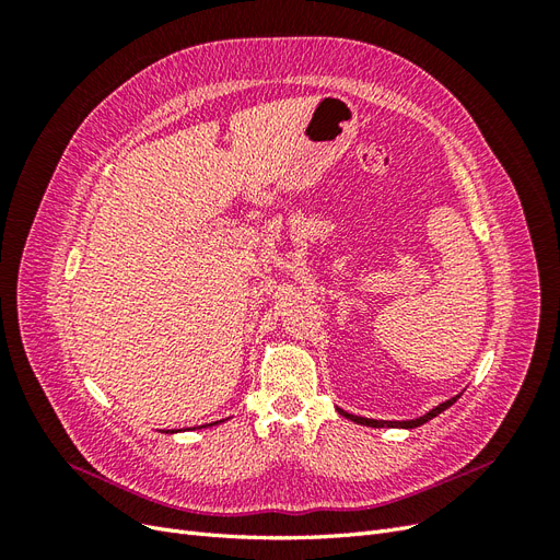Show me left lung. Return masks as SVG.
Wrapping results in <instances>:
<instances>
[{"mask_svg":"<svg viewBox=\"0 0 560 560\" xmlns=\"http://www.w3.org/2000/svg\"><path fill=\"white\" fill-rule=\"evenodd\" d=\"M457 397H460V395H457ZM457 397H453V399H448V401H444V404L434 406L432 411H428L425 416H420V418H416V420H374V418L352 416V413H348V411H343V409H338V413L346 416V418H350L352 422H360V425H366V428H404V430H413V428H420L422 422H428V420H432L434 416H439L442 411H446L451 404H455V401H457Z\"/></svg>","mask_w":560,"mask_h":560,"instance_id":"left-lung-1","label":"left lung"}]
</instances>
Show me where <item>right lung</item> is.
<instances>
[{
	"label": "right lung",
	"instance_id": "obj_1",
	"mask_svg": "<svg viewBox=\"0 0 560 560\" xmlns=\"http://www.w3.org/2000/svg\"><path fill=\"white\" fill-rule=\"evenodd\" d=\"M217 422H222V420H217ZM217 422H214V425H217ZM210 425H212V422H210ZM200 428H208V425H200ZM165 432H177V430H165Z\"/></svg>",
	"mask_w": 560,
	"mask_h": 560
}]
</instances>
